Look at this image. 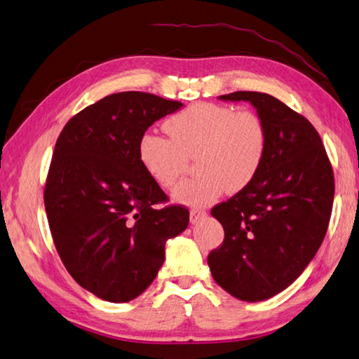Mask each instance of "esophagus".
<instances>
[{
  "label": "esophagus",
  "instance_id": "esophagus-1",
  "mask_svg": "<svg viewBox=\"0 0 359 359\" xmlns=\"http://www.w3.org/2000/svg\"><path fill=\"white\" fill-rule=\"evenodd\" d=\"M206 209H203V208H192L191 209V222L192 223H195V222H198V220H201L203 217H206Z\"/></svg>",
  "mask_w": 359,
  "mask_h": 359
}]
</instances>
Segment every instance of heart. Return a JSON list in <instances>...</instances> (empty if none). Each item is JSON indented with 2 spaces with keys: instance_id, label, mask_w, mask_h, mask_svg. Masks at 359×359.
<instances>
[{
  "instance_id": "obj_1",
  "label": "heart",
  "mask_w": 359,
  "mask_h": 359,
  "mask_svg": "<svg viewBox=\"0 0 359 359\" xmlns=\"http://www.w3.org/2000/svg\"><path fill=\"white\" fill-rule=\"evenodd\" d=\"M169 136L147 131L137 144L144 170L168 189L195 158L197 177L182 181L173 197L189 206H205L225 192H241L258 177L266 159L269 134L261 116L231 106L195 103L164 123Z\"/></svg>"
}]
</instances>
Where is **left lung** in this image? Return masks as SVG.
<instances>
[{
	"label": "left lung",
	"mask_w": 359,
	"mask_h": 359,
	"mask_svg": "<svg viewBox=\"0 0 359 359\" xmlns=\"http://www.w3.org/2000/svg\"><path fill=\"white\" fill-rule=\"evenodd\" d=\"M267 126L266 159L252 184L212 208L225 239L208 256L212 278L243 302L270 299L299 278L325 238L334 175L316 128L278 98L233 92Z\"/></svg>",
	"instance_id": "left-lung-1"
}]
</instances>
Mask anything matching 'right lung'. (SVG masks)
<instances>
[{
    "label": "right lung",
    "mask_w": 359,
    "mask_h": 359,
    "mask_svg": "<svg viewBox=\"0 0 359 359\" xmlns=\"http://www.w3.org/2000/svg\"><path fill=\"white\" fill-rule=\"evenodd\" d=\"M181 106L153 93H112L67 121L54 147L43 191L53 242L73 280L106 302L144 292L167 239L189 225V209L167 205L137 156L142 134Z\"/></svg>",
    "instance_id": "right-lung-1"
}]
</instances>
